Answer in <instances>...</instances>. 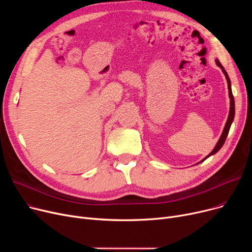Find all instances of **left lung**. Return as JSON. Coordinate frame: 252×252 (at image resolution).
Here are the masks:
<instances>
[{"instance_id": "left-lung-1", "label": "left lung", "mask_w": 252, "mask_h": 252, "mask_svg": "<svg viewBox=\"0 0 252 252\" xmlns=\"http://www.w3.org/2000/svg\"><path fill=\"white\" fill-rule=\"evenodd\" d=\"M216 62H217V64L220 66V67L221 68V70H222V72H223V74H224V76H226V78H227V82H228V89H229V97H230V112H229V116H228V121H227V123H226V126H224V128H223V130H222V134H221V136H220V140H219V142H218V144L216 145V147H215V149L211 151L203 160H201L200 162H202V161H204L207 157H209L210 155H214V154H216L221 147H222V145H223V143H224V141H226V139H227V136H228V134H229V130H230V127H231V125H232V123H233V121H234V116H235V102H234V97H233V94H232V89H231V81H230V78H229V76H228V73H227V71L224 70V68L222 67V65L220 64V62L217 59L216 60Z\"/></svg>"}]
</instances>
